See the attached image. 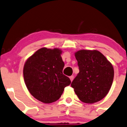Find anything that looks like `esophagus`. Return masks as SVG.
Here are the masks:
<instances>
[{
  "mask_svg": "<svg viewBox=\"0 0 127 127\" xmlns=\"http://www.w3.org/2000/svg\"><path fill=\"white\" fill-rule=\"evenodd\" d=\"M74 77L73 75L70 76V80H71V81H72L73 80H74Z\"/></svg>",
  "mask_w": 127,
  "mask_h": 127,
  "instance_id": "34e87169",
  "label": "esophagus"
}]
</instances>
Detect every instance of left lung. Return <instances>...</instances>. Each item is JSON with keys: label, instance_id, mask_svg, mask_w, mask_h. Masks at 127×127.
Here are the masks:
<instances>
[{"label": "left lung", "instance_id": "obj_1", "mask_svg": "<svg viewBox=\"0 0 127 127\" xmlns=\"http://www.w3.org/2000/svg\"><path fill=\"white\" fill-rule=\"evenodd\" d=\"M79 73L71 83L78 98L94 103L108 93L114 78V69L106 57L97 50H81L75 53Z\"/></svg>", "mask_w": 127, "mask_h": 127}]
</instances>
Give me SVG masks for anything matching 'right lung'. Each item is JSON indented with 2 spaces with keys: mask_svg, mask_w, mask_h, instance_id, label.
I'll use <instances>...</instances> for the list:
<instances>
[{
  "mask_svg": "<svg viewBox=\"0 0 127 127\" xmlns=\"http://www.w3.org/2000/svg\"><path fill=\"white\" fill-rule=\"evenodd\" d=\"M58 49L41 48L25 62L23 74L28 90L38 100L50 103L60 98L71 81L63 74L64 63Z\"/></svg>",
  "mask_w": 127,
  "mask_h": 127,
  "instance_id": "obj_1",
  "label": "right lung"
}]
</instances>
